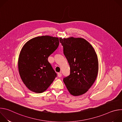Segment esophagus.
Listing matches in <instances>:
<instances>
[{"instance_id":"esophagus-1","label":"esophagus","mask_w":122,"mask_h":122,"mask_svg":"<svg viewBox=\"0 0 122 122\" xmlns=\"http://www.w3.org/2000/svg\"><path fill=\"white\" fill-rule=\"evenodd\" d=\"M58 77H61V76H62V74H61V73H58Z\"/></svg>"}]
</instances>
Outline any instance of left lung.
<instances>
[{
  "mask_svg": "<svg viewBox=\"0 0 122 122\" xmlns=\"http://www.w3.org/2000/svg\"><path fill=\"white\" fill-rule=\"evenodd\" d=\"M63 52L70 66V74L63 79L66 88L73 96L85 93L96 80L98 61L92 46L85 39L59 38Z\"/></svg>",
  "mask_w": 122,
  "mask_h": 122,
  "instance_id": "8db88e82",
  "label": "left lung"
}]
</instances>
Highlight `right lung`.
I'll return each instance as SVG.
<instances>
[{
    "label": "right lung",
    "mask_w": 122,
    "mask_h": 122,
    "mask_svg": "<svg viewBox=\"0 0 122 122\" xmlns=\"http://www.w3.org/2000/svg\"><path fill=\"white\" fill-rule=\"evenodd\" d=\"M59 44L58 38L42 36L31 39L23 47L18 59V70L22 81L30 91L44 92L56 77L48 58Z\"/></svg>",
    "instance_id": "obj_1"
}]
</instances>
